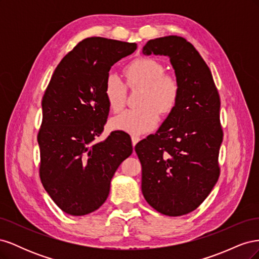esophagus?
Segmentation results:
<instances>
[{
    "label": "esophagus",
    "instance_id": "esophagus-1",
    "mask_svg": "<svg viewBox=\"0 0 259 259\" xmlns=\"http://www.w3.org/2000/svg\"><path fill=\"white\" fill-rule=\"evenodd\" d=\"M139 140H140V137H138V136H132V145H133V147H135L136 144L139 142Z\"/></svg>",
    "mask_w": 259,
    "mask_h": 259
}]
</instances>
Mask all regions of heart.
I'll return each mask as SVG.
<instances>
[{
    "label": "heart",
    "instance_id": "obj_1",
    "mask_svg": "<svg viewBox=\"0 0 259 259\" xmlns=\"http://www.w3.org/2000/svg\"><path fill=\"white\" fill-rule=\"evenodd\" d=\"M165 69L151 58H143L133 62L126 70L131 86H140L139 105L112 117L114 130L133 135H142L153 130L160 119V112L167 114L173 110L179 96V83L174 75L164 74ZM105 95L108 105L117 112L126 101V85L116 73L107 76Z\"/></svg>",
    "mask_w": 259,
    "mask_h": 259
}]
</instances>
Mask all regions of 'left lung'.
<instances>
[{
  "instance_id": "8db88e82",
  "label": "left lung",
  "mask_w": 259,
  "mask_h": 259,
  "mask_svg": "<svg viewBox=\"0 0 259 259\" xmlns=\"http://www.w3.org/2000/svg\"><path fill=\"white\" fill-rule=\"evenodd\" d=\"M143 54L169 58L179 96L155 134L135 146L142 163V191L159 213L182 216L197 208L218 180L221 100L207 65L186 38H154Z\"/></svg>"
}]
</instances>
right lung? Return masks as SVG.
<instances>
[{"label":"right lung","instance_id":"1","mask_svg":"<svg viewBox=\"0 0 259 259\" xmlns=\"http://www.w3.org/2000/svg\"><path fill=\"white\" fill-rule=\"evenodd\" d=\"M136 49V43L85 38L62 58L45 91L37 135L40 177L55 204L71 216L104 204L115 170L133 152L125 133L96 138L109 113L105 85L110 68Z\"/></svg>","mask_w":259,"mask_h":259}]
</instances>
